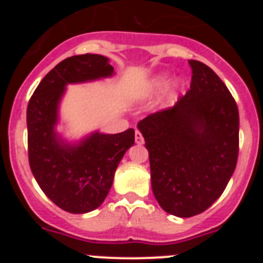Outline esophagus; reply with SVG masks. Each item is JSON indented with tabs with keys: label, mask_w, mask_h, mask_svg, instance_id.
<instances>
[{
	"label": "esophagus",
	"mask_w": 263,
	"mask_h": 263,
	"mask_svg": "<svg viewBox=\"0 0 263 263\" xmlns=\"http://www.w3.org/2000/svg\"><path fill=\"white\" fill-rule=\"evenodd\" d=\"M136 143L137 145H142L143 143V137H142V134L139 133L138 130L136 132Z\"/></svg>",
	"instance_id": "1"
}]
</instances>
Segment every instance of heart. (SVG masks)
Instances as JSON below:
<instances>
[{"mask_svg": "<svg viewBox=\"0 0 263 263\" xmlns=\"http://www.w3.org/2000/svg\"><path fill=\"white\" fill-rule=\"evenodd\" d=\"M164 84H166V76H163V75L158 76V78H155L154 80H153L152 83H150V85H148L147 89H146V95H147V96H152V95H155V93H157V92H159V90L162 89V88H163ZM176 87H178V84H176V83H174V84L171 85V87H170L168 97L171 96V95H173V92H174V90H175Z\"/></svg>", "mask_w": 263, "mask_h": 263, "instance_id": "1", "label": "heart"}]
</instances>
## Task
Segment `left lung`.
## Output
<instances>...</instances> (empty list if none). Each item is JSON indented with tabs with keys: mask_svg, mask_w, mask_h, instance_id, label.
Here are the masks:
<instances>
[{
	"mask_svg": "<svg viewBox=\"0 0 263 263\" xmlns=\"http://www.w3.org/2000/svg\"><path fill=\"white\" fill-rule=\"evenodd\" d=\"M191 85L173 108L138 122L159 205L178 217L208 210L227 187L238 158V108L227 85L199 60H188Z\"/></svg>",
	"mask_w": 263,
	"mask_h": 263,
	"instance_id": "obj_1",
	"label": "left lung"
}]
</instances>
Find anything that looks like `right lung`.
<instances>
[{
    "label": "right lung",
    "mask_w": 263,
    "mask_h": 263,
    "mask_svg": "<svg viewBox=\"0 0 263 263\" xmlns=\"http://www.w3.org/2000/svg\"><path fill=\"white\" fill-rule=\"evenodd\" d=\"M111 75L113 67L103 55L67 58L43 78L27 105L31 173L46 196L69 213H87L103 204L118 163L134 145V129L118 134L95 132L76 145H69L55 132L58 106L67 84Z\"/></svg>",
    "instance_id": "1"
}]
</instances>
